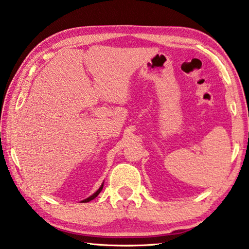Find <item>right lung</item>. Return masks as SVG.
Wrapping results in <instances>:
<instances>
[{
  "label": "right lung",
  "instance_id": "1",
  "mask_svg": "<svg viewBox=\"0 0 249 249\" xmlns=\"http://www.w3.org/2000/svg\"><path fill=\"white\" fill-rule=\"evenodd\" d=\"M103 185H104V183L101 185V187H100V188H98V189H97V191H96L95 193H94V194H93L92 196H89V198H86V199H84V200H82V203H88V202H89V200H92V199H94V198H95V197H97V195H98V194H100V193H101V191H102V189H103Z\"/></svg>",
  "mask_w": 249,
  "mask_h": 249
}]
</instances>
